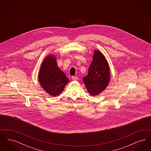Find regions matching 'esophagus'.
<instances>
[{
    "mask_svg": "<svg viewBox=\"0 0 151 151\" xmlns=\"http://www.w3.org/2000/svg\"><path fill=\"white\" fill-rule=\"evenodd\" d=\"M71 79H72V80H78V77H75V76H72Z\"/></svg>",
    "mask_w": 151,
    "mask_h": 151,
    "instance_id": "34e87169",
    "label": "esophagus"
}]
</instances>
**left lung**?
I'll list each match as a JSON object with an SVG mask.
<instances>
[{
  "label": "left lung",
  "mask_w": 151,
  "mask_h": 151,
  "mask_svg": "<svg viewBox=\"0 0 151 151\" xmlns=\"http://www.w3.org/2000/svg\"><path fill=\"white\" fill-rule=\"evenodd\" d=\"M88 93L92 96L100 93L108 86L110 72L108 62L99 51H94L88 75L83 78Z\"/></svg>",
  "instance_id": "obj_1"
}]
</instances>
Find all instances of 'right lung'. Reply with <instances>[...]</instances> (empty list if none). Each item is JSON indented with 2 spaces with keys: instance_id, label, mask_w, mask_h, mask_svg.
<instances>
[{
  "instance_id": "1",
  "label": "right lung",
  "mask_w": 151,
  "mask_h": 151,
  "mask_svg": "<svg viewBox=\"0 0 151 151\" xmlns=\"http://www.w3.org/2000/svg\"><path fill=\"white\" fill-rule=\"evenodd\" d=\"M39 81L47 93L52 96H57L64 90L69 80L58 68L55 58L49 55L44 59L41 65Z\"/></svg>"
}]
</instances>
